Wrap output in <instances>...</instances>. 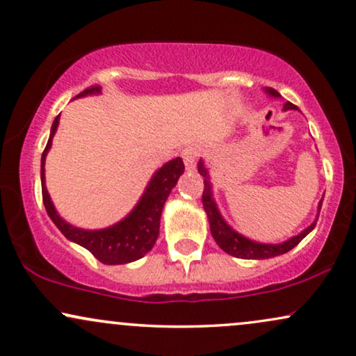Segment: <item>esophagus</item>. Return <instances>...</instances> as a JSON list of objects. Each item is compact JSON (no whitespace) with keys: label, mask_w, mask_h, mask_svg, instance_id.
Instances as JSON below:
<instances>
[{"label":"esophagus","mask_w":356,"mask_h":356,"mask_svg":"<svg viewBox=\"0 0 356 356\" xmlns=\"http://www.w3.org/2000/svg\"><path fill=\"white\" fill-rule=\"evenodd\" d=\"M182 158H184V163L187 169H193L195 168V161H197L198 158V152L195 148H185L184 153H182Z\"/></svg>","instance_id":"obj_1"}]
</instances>
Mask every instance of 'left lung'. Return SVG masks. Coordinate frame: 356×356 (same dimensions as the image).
Wrapping results in <instances>:
<instances>
[{
    "mask_svg": "<svg viewBox=\"0 0 356 356\" xmlns=\"http://www.w3.org/2000/svg\"><path fill=\"white\" fill-rule=\"evenodd\" d=\"M266 92L271 95V97H279V92H276L274 88H266ZM284 109L285 111H289V109H298V108L290 102H287L284 104ZM198 172L202 174L203 177H207L203 182L204 188H203L202 202H203L204 211H207V214H208L209 229H211L213 237H214V240H216V243L219 245V247L224 250V252L232 254V257H235V258L266 259V258L277 257V254H284V253L290 252L293 247H297V245L302 242V240L307 237L309 232H312L314 226H316V222H313L312 226L305 229L302 234L295 235V237H292L284 243L266 245V243L252 242V240L242 237V235L230 229L226 224V221L221 218V214H219L218 208H216V203H214V200L211 197V184H209V180H208L207 169L203 168L202 163L198 164ZM321 204H323V200H321V203H319V209H321Z\"/></svg>",
    "mask_w": 356,
    "mask_h": 356,
    "instance_id": "8db88e82",
    "label": "left lung"
}]
</instances>
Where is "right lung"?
<instances>
[{"instance_id":"obj_1","label":"right lung","mask_w":356,"mask_h":356,"mask_svg":"<svg viewBox=\"0 0 356 356\" xmlns=\"http://www.w3.org/2000/svg\"><path fill=\"white\" fill-rule=\"evenodd\" d=\"M98 92V85H92V87L80 92L77 97ZM58 124L59 116L54 118L51 135H49V140L42 154V197L48 216L64 234V237L79 243L80 247L87 248L98 261L104 264H126L142 258L143 254H147L153 248L154 242H156L159 235V219H161L164 203H166L174 185L177 184L180 174L185 171L182 158H176L166 163L154 174L153 179L149 180L147 190H145L142 200L124 221L102 230L77 229L58 216L51 198L47 192V187H44V158H47L48 149L51 147V138L56 132Z\"/></svg>"}]
</instances>
